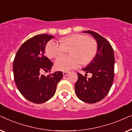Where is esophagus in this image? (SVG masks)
<instances>
[{
    "label": "esophagus",
    "instance_id": "1",
    "mask_svg": "<svg viewBox=\"0 0 132 132\" xmlns=\"http://www.w3.org/2000/svg\"><path fill=\"white\" fill-rule=\"evenodd\" d=\"M68 75V71H64V72H63V75L65 76H67Z\"/></svg>",
    "mask_w": 132,
    "mask_h": 132
}]
</instances>
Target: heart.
Masks as SVG:
<instances>
[{"instance_id":"b5f03b06","label":"heart","mask_w":132,"mask_h":132,"mask_svg":"<svg viewBox=\"0 0 132 132\" xmlns=\"http://www.w3.org/2000/svg\"><path fill=\"white\" fill-rule=\"evenodd\" d=\"M68 52L70 56H64L55 62L56 70L68 71L79 66L89 64L97 52L96 41L86 35L74 34L63 38L60 45L54 41H50L46 45V53L49 58H55Z\"/></svg>"}]
</instances>
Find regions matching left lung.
<instances>
[{
    "mask_svg": "<svg viewBox=\"0 0 132 132\" xmlns=\"http://www.w3.org/2000/svg\"><path fill=\"white\" fill-rule=\"evenodd\" d=\"M82 32L91 34L95 39L97 52L89 64L82 69L86 73H91L92 77L87 79L77 73L78 80L75 84V92L77 97L83 102L95 103L106 96L112 85L114 77V52L111 44L98 33L91 30Z\"/></svg>",
    "mask_w": 132,
    "mask_h": 132,
    "instance_id": "1",
    "label": "left lung"
}]
</instances>
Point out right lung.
Segmentation results:
<instances>
[{
    "label": "right lung",
    "mask_w": 132,
    "mask_h": 132,
    "mask_svg": "<svg viewBox=\"0 0 132 132\" xmlns=\"http://www.w3.org/2000/svg\"><path fill=\"white\" fill-rule=\"evenodd\" d=\"M53 37L40 34L30 38L21 45L14 58L13 73L17 87L25 98L34 103L50 100L63 77L61 71L47 76L41 74L50 71L53 65L44 55L47 43Z\"/></svg>",
    "instance_id": "add662e5"
}]
</instances>
